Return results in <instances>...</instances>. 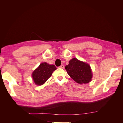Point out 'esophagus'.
Masks as SVG:
<instances>
[{
  "label": "esophagus",
  "instance_id": "1",
  "mask_svg": "<svg viewBox=\"0 0 123 123\" xmlns=\"http://www.w3.org/2000/svg\"><path fill=\"white\" fill-rule=\"evenodd\" d=\"M59 68H62V69H64V65H61L60 67H59Z\"/></svg>",
  "mask_w": 123,
  "mask_h": 123
}]
</instances>
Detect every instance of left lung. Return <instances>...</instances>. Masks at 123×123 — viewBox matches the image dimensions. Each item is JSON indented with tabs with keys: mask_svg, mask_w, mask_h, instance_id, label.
<instances>
[{
	"mask_svg": "<svg viewBox=\"0 0 123 123\" xmlns=\"http://www.w3.org/2000/svg\"><path fill=\"white\" fill-rule=\"evenodd\" d=\"M65 69L69 75L78 84H87L91 81L92 70L87 63L73 58L69 61Z\"/></svg>",
	"mask_w": 123,
	"mask_h": 123,
	"instance_id": "obj_1",
	"label": "left lung"
}]
</instances>
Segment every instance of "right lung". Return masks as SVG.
<instances>
[{
    "mask_svg": "<svg viewBox=\"0 0 123 123\" xmlns=\"http://www.w3.org/2000/svg\"><path fill=\"white\" fill-rule=\"evenodd\" d=\"M56 69V67L54 65H49L47 62L40 64L32 74L33 81L35 85L40 86L45 83Z\"/></svg>",
    "mask_w": 123,
    "mask_h": 123,
    "instance_id": "obj_1",
    "label": "right lung"
}]
</instances>
